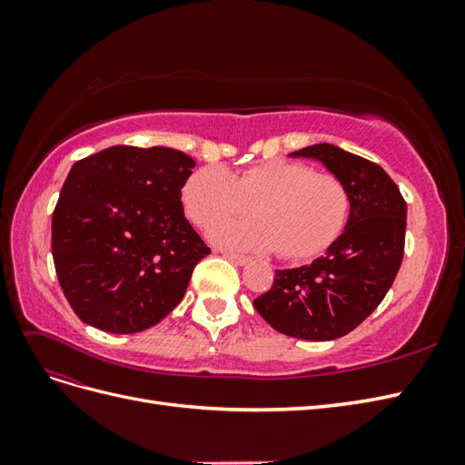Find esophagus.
Instances as JSON below:
<instances>
[{"label": "esophagus", "instance_id": "34e87169", "mask_svg": "<svg viewBox=\"0 0 465 465\" xmlns=\"http://www.w3.org/2000/svg\"><path fill=\"white\" fill-rule=\"evenodd\" d=\"M223 256L227 258V260H231L232 263H236V265H244V263H248L250 262V258L248 256H242V254H232V252H223Z\"/></svg>", "mask_w": 465, "mask_h": 465}]
</instances>
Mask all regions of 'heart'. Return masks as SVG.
Here are the masks:
<instances>
[{
	"instance_id": "b5f03b06",
	"label": "heart",
	"mask_w": 465,
	"mask_h": 465,
	"mask_svg": "<svg viewBox=\"0 0 465 465\" xmlns=\"http://www.w3.org/2000/svg\"><path fill=\"white\" fill-rule=\"evenodd\" d=\"M182 202L203 229L244 215L254 205L258 219L219 224L211 238L234 248L279 250L289 260L328 250L343 232L351 207L340 178L291 161L260 163L234 176L215 164L203 166L186 180Z\"/></svg>"
}]
</instances>
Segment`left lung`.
Returning a JSON list of instances; mask_svg holds the SVG:
<instances>
[{"instance_id": "1", "label": "left lung", "mask_w": 465, "mask_h": 465, "mask_svg": "<svg viewBox=\"0 0 465 465\" xmlns=\"http://www.w3.org/2000/svg\"><path fill=\"white\" fill-rule=\"evenodd\" d=\"M291 157L316 159L343 182L349 219L311 265L275 270L272 289L254 306L281 333L331 341L367 320L390 291L403 260L407 203L382 166L341 147L316 143Z\"/></svg>"}]
</instances>
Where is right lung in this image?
<instances>
[{"label":"right lung","instance_id":"right-lung-1","mask_svg":"<svg viewBox=\"0 0 465 465\" xmlns=\"http://www.w3.org/2000/svg\"><path fill=\"white\" fill-rule=\"evenodd\" d=\"M195 166L171 147L114 145L77 161L52 215L55 273L74 312L137 333L182 301L209 248L182 207Z\"/></svg>","mask_w":465,"mask_h":465}]
</instances>
